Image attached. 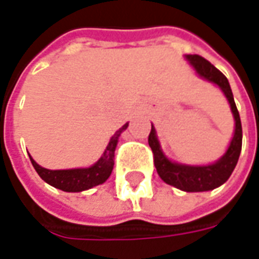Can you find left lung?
I'll list each match as a JSON object with an SVG mask.
<instances>
[{"instance_id": "8db88e82", "label": "left lung", "mask_w": 259, "mask_h": 259, "mask_svg": "<svg viewBox=\"0 0 259 259\" xmlns=\"http://www.w3.org/2000/svg\"><path fill=\"white\" fill-rule=\"evenodd\" d=\"M186 59L190 62L191 66L195 69V72L200 74L201 77L212 81L223 91V94L226 96L230 104V109L236 122L233 139L230 141L226 152L215 163L204 165V166H191V165H183V163L169 161L161 150L155 127L151 126V132L148 136V144L154 154V165L157 168L159 178L165 183L174 186L179 190L197 193V191L213 190L219 186H222L230 178L239 161L241 141H243V130H241V120H240L239 111L234 102L233 93H232L226 76L221 70H218L209 61H206L205 58H202L197 54L186 55Z\"/></svg>"}]
</instances>
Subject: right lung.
I'll use <instances>...</instances> for the list:
<instances>
[{
    "label": "right lung",
    "instance_id": "add662e5",
    "mask_svg": "<svg viewBox=\"0 0 259 259\" xmlns=\"http://www.w3.org/2000/svg\"><path fill=\"white\" fill-rule=\"evenodd\" d=\"M129 123L123 124L120 129L111 137L108 143L107 150L104 152L98 161L90 168L79 169H64V170H50L40 166L38 163L30 157L33 166L36 169L38 176L48 185L54 186L55 189H59L68 193H77V191L89 190L94 186L102 185L105 180L111 176L113 169V157H115V148L118 144V139L123 130L127 129Z\"/></svg>",
    "mask_w": 259,
    "mask_h": 259
}]
</instances>
